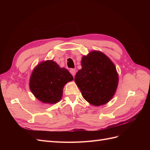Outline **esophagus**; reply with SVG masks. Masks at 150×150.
Instances as JSON below:
<instances>
[{
  "label": "esophagus",
  "instance_id": "esophagus-1",
  "mask_svg": "<svg viewBox=\"0 0 150 150\" xmlns=\"http://www.w3.org/2000/svg\"><path fill=\"white\" fill-rule=\"evenodd\" d=\"M70 72H71V74L73 76V77H74V76L76 75V69H70Z\"/></svg>",
  "mask_w": 150,
  "mask_h": 150
}]
</instances>
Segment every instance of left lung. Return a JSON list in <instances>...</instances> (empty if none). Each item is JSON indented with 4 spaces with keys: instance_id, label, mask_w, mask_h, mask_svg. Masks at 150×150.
<instances>
[{
    "instance_id": "left-lung-1",
    "label": "left lung",
    "mask_w": 150,
    "mask_h": 150,
    "mask_svg": "<svg viewBox=\"0 0 150 150\" xmlns=\"http://www.w3.org/2000/svg\"><path fill=\"white\" fill-rule=\"evenodd\" d=\"M74 81L84 99L93 106L104 105L114 96L119 76L114 63L103 52L93 51L81 59Z\"/></svg>"
}]
</instances>
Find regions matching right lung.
Masks as SVG:
<instances>
[{"label": "right lung", "instance_id": "obj_1", "mask_svg": "<svg viewBox=\"0 0 150 150\" xmlns=\"http://www.w3.org/2000/svg\"><path fill=\"white\" fill-rule=\"evenodd\" d=\"M73 79L66 68L60 67L52 60H47L39 63L33 69L29 88L39 101L52 104L61 100L65 84Z\"/></svg>", "mask_w": 150, "mask_h": 150}]
</instances>
